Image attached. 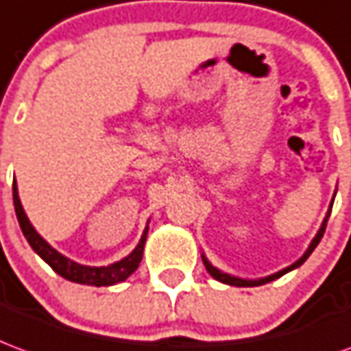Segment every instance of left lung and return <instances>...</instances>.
<instances>
[{
  "instance_id": "8db88e82",
  "label": "left lung",
  "mask_w": 351,
  "mask_h": 351,
  "mask_svg": "<svg viewBox=\"0 0 351 351\" xmlns=\"http://www.w3.org/2000/svg\"><path fill=\"white\" fill-rule=\"evenodd\" d=\"M335 201V199H332ZM330 209H332V203H330L329 207V213H327V217H325V220H323V224H321L319 232L315 234V237L312 239V243H310V247H308V251L304 252L302 256L298 258V261L295 262V264H291V266H287L285 269H281V271H278V274H271V276H268V278H262V279H241V278H235V276H230V274H224V271H220L218 268H215L213 264H210L209 261H207V256L205 254H201V261H203V264H205V268H207V271H209L213 278L217 279V281H222V283H226V285H234V287H258V285H264V283H269V281H274V279L281 278V276H285L287 271H291V269L298 268V266H302L304 262H306V258L310 256L313 252V249L319 245L321 237H323V234H325V228H327V220H329L330 217Z\"/></svg>"
}]
</instances>
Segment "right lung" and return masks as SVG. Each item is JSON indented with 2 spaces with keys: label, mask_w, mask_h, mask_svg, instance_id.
Returning <instances> with one entry per match:
<instances>
[{
  "label": "right lung",
  "mask_w": 351,
  "mask_h": 351,
  "mask_svg": "<svg viewBox=\"0 0 351 351\" xmlns=\"http://www.w3.org/2000/svg\"><path fill=\"white\" fill-rule=\"evenodd\" d=\"M13 201H14V213H16V218H19V224H21V230L26 241L30 243V247L34 251L38 252L39 256L43 261L47 262L51 268L55 269L58 276H62L68 281H73V283H82V285H93V287H108V285H116L119 281H125L133 274L134 269L138 268V264L142 261V252H144V243H146V235H148V226L142 234L141 241L134 247V251L125 256L119 262H114L110 266H83V264H77V262L66 258L64 254L53 249L51 245L41 237V235L36 232V228L32 226L30 220L26 217V213L22 209V203L19 199V188H16V182H13Z\"/></svg>",
  "instance_id": "add662e5"
}]
</instances>
